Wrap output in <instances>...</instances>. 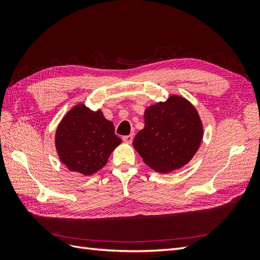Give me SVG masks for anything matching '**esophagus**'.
<instances>
[{
  "instance_id": "1",
  "label": "esophagus",
  "mask_w": 260,
  "mask_h": 260,
  "mask_svg": "<svg viewBox=\"0 0 260 260\" xmlns=\"http://www.w3.org/2000/svg\"><path fill=\"white\" fill-rule=\"evenodd\" d=\"M122 140H123V142L128 143V144H131V143H132V140H133V136H132V135L125 136V137H123V138H122Z\"/></svg>"
}]
</instances>
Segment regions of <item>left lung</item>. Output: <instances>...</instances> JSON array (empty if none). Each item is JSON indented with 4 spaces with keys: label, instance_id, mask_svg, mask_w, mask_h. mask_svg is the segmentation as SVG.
I'll return each mask as SVG.
<instances>
[{
    "label": "left lung",
    "instance_id": "8db88e82",
    "mask_svg": "<svg viewBox=\"0 0 260 260\" xmlns=\"http://www.w3.org/2000/svg\"><path fill=\"white\" fill-rule=\"evenodd\" d=\"M144 121V128L132 144L155 171L167 174L183 167L198 152L203 124L196 109L185 99L171 95L166 102L147 107Z\"/></svg>",
    "mask_w": 260,
    "mask_h": 260
}]
</instances>
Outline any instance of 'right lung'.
Segmentation results:
<instances>
[{"label":"right lung","instance_id":"right-lung-1","mask_svg":"<svg viewBox=\"0 0 260 260\" xmlns=\"http://www.w3.org/2000/svg\"><path fill=\"white\" fill-rule=\"evenodd\" d=\"M121 143L114 123L101 111L78 104L58 124L55 145L60 161L70 171L91 176L103 168L109 155Z\"/></svg>","mask_w":260,"mask_h":260}]
</instances>
